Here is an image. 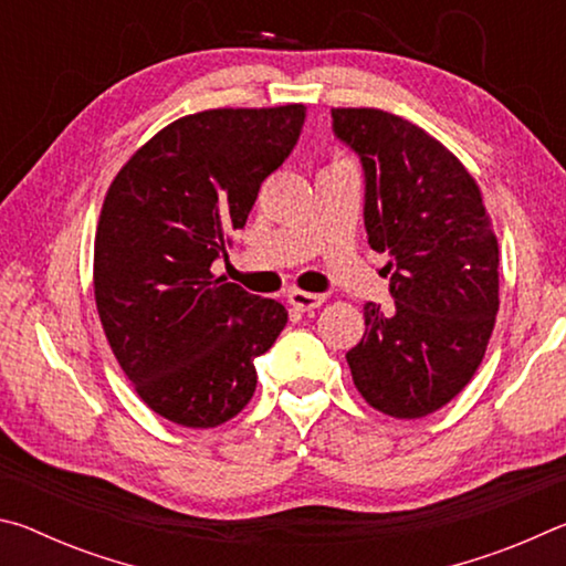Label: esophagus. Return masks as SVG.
Here are the masks:
<instances>
[{
	"label": "esophagus",
	"instance_id": "1",
	"mask_svg": "<svg viewBox=\"0 0 566 566\" xmlns=\"http://www.w3.org/2000/svg\"><path fill=\"white\" fill-rule=\"evenodd\" d=\"M290 304L294 306V310H300V312H312V310H317V306L324 304V294L294 290V292L290 294Z\"/></svg>",
	"mask_w": 566,
	"mask_h": 566
}]
</instances>
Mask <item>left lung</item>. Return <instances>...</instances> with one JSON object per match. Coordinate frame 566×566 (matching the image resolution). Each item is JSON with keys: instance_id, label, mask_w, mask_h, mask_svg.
Masks as SVG:
<instances>
[{"instance_id": "8db88e82", "label": "left lung", "mask_w": 566, "mask_h": 566, "mask_svg": "<svg viewBox=\"0 0 566 566\" xmlns=\"http://www.w3.org/2000/svg\"><path fill=\"white\" fill-rule=\"evenodd\" d=\"M359 157L364 229L387 252L395 306L367 302L347 352L359 395L397 419L432 415L462 391L500 310V247L476 181L424 129L381 109H332Z\"/></svg>"}]
</instances>
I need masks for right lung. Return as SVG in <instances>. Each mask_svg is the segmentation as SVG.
<instances>
[{
    "mask_svg": "<svg viewBox=\"0 0 566 566\" xmlns=\"http://www.w3.org/2000/svg\"><path fill=\"white\" fill-rule=\"evenodd\" d=\"M302 104L209 109L151 137L104 197L94 296L137 395L175 424L209 429L247 407L254 359L286 324L274 300L212 274L262 181L292 155Z\"/></svg>",
    "mask_w": 566,
    "mask_h": 566,
    "instance_id": "right-lung-1",
    "label": "right lung"
}]
</instances>
